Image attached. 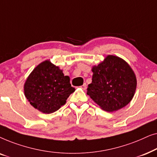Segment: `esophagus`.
Here are the masks:
<instances>
[{
    "label": "esophagus",
    "instance_id": "obj_1",
    "mask_svg": "<svg viewBox=\"0 0 157 157\" xmlns=\"http://www.w3.org/2000/svg\"><path fill=\"white\" fill-rule=\"evenodd\" d=\"M81 89H83V90H86V88H87V85H86V83H83V84L81 86Z\"/></svg>",
    "mask_w": 157,
    "mask_h": 157
}]
</instances>
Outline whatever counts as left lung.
Wrapping results in <instances>:
<instances>
[{
	"label": "left lung",
	"mask_w": 157,
	"mask_h": 157,
	"mask_svg": "<svg viewBox=\"0 0 157 157\" xmlns=\"http://www.w3.org/2000/svg\"><path fill=\"white\" fill-rule=\"evenodd\" d=\"M91 70L92 82L88 86L87 94L103 110L117 111L132 101L136 91V78L124 60L109 55Z\"/></svg>",
	"instance_id": "1"
}]
</instances>
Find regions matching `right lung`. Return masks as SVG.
Here are the masks:
<instances>
[{"label": "right lung", "instance_id": "add662e5", "mask_svg": "<svg viewBox=\"0 0 157 157\" xmlns=\"http://www.w3.org/2000/svg\"><path fill=\"white\" fill-rule=\"evenodd\" d=\"M75 89L70 78L50 61H43L25 81L24 94L31 106L44 113L55 112L66 104Z\"/></svg>", "mask_w": 157, "mask_h": 157}]
</instances>
